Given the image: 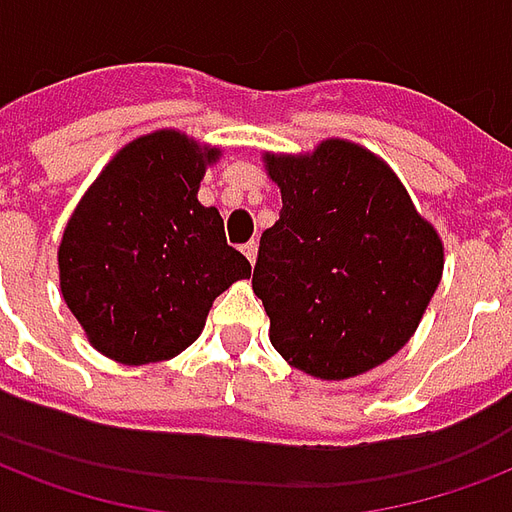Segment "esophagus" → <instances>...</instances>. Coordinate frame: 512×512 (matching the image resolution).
Here are the masks:
<instances>
[{"label":"esophagus","instance_id":"esophagus-1","mask_svg":"<svg viewBox=\"0 0 512 512\" xmlns=\"http://www.w3.org/2000/svg\"><path fill=\"white\" fill-rule=\"evenodd\" d=\"M241 252H244L246 260H249V263H255V257H257V241H249V244L241 246Z\"/></svg>","mask_w":512,"mask_h":512}]
</instances>
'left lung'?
I'll return each instance as SVG.
<instances>
[{
    "instance_id": "left-lung-1",
    "label": "left lung",
    "mask_w": 512,
    "mask_h": 512,
    "mask_svg": "<svg viewBox=\"0 0 512 512\" xmlns=\"http://www.w3.org/2000/svg\"><path fill=\"white\" fill-rule=\"evenodd\" d=\"M282 211L260 236L252 290L290 366L347 380L410 342L445 252L380 157L350 140L312 154H266Z\"/></svg>"
}]
</instances>
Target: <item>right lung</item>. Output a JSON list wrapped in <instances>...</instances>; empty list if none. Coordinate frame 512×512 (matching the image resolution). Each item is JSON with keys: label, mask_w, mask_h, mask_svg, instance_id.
I'll return each mask as SVG.
<instances>
[{"label": "right lung", "mask_w": 512, "mask_h": 512, "mask_svg": "<svg viewBox=\"0 0 512 512\" xmlns=\"http://www.w3.org/2000/svg\"><path fill=\"white\" fill-rule=\"evenodd\" d=\"M219 149L179 130L140 135L86 189L59 244V285L89 342L140 366L195 342L219 293L252 274L227 246L217 208L200 206Z\"/></svg>", "instance_id": "add662e5"}]
</instances>
